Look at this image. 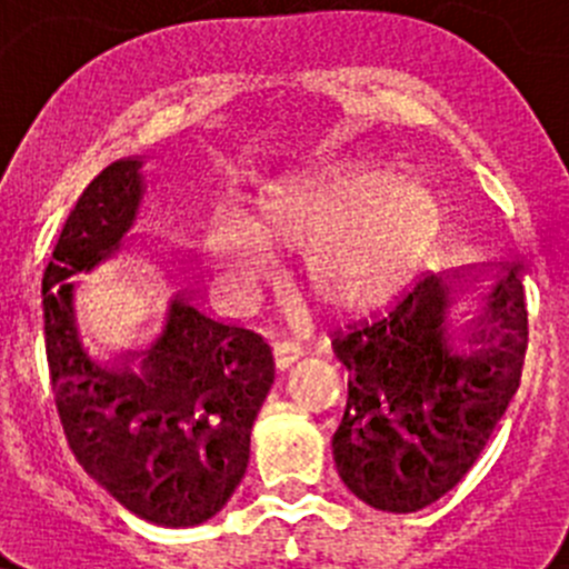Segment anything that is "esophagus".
Segmentation results:
<instances>
[{"label": "esophagus", "instance_id": "34e87169", "mask_svg": "<svg viewBox=\"0 0 569 569\" xmlns=\"http://www.w3.org/2000/svg\"><path fill=\"white\" fill-rule=\"evenodd\" d=\"M272 355H274V366H278V369H289V366H295L297 360L302 358V347L295 341H278L272 347Z\"/></svg>", "mask_w": 569, "mask_h": 569}]
</instances>
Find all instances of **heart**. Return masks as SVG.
<instances>
[{
  "mask_svg": "<svg viewBox=\"0 0 569 569\" xmlns=\"http://www.w3.org/2000/svg\"><path fill=\"white\" fill-rule=\"evenodd\" d=\"M443 228V206L423 183L393 168L336 164L263 187L248 220L206 228L203 252L233 313L250 311L280 252L297 256L302 286L332 317L363 319L421 278Z\"/></svg>",
  "mask_w": 569,
  "mask_h": 569,
  "instance_id": "1",
  "label": "heart"
}]
</instances>
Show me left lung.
<instances>
[{"label":"left lung","mask_w":569,"mask_h":569,"mask_svg":"<svg viewBox=\"0 0 569 569\" xmlns=\"http://www.w3.org/2000/svg\"><path fill=\"white\" fill-rule=\"evenodd\" d=\"M449 286L423 278L382 313L332 332L349 371L332 460L343 485L382 512H418L460 485L520 388L529 313L515 269L473 321L476 352L449 343Z\"/></svg>","instance_id":"8db88e82"}]
</instances>
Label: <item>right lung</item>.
I'll return each instance as SVG.
<instances>
[{
    "label": "right lung",
    "mask_w": 569,
    "mask_h": 569,
    "mask_svg": "<svg viewBox=\"0 0 569 569\" xmlns=\"http://www.w3.org/2000/svg\"><path fill=\"white\" fill-rule=\"evenodd\" d=\"M137 170L140 162L101 170L62 228L43 274L46 358L79 465L137 518L181 529L220 512L242 481L274 360L263 336L209 319L183 295L142 352L99 360L84 347L73 283L118 250L134 222Z\"/></svg>",
    "instance_id": "add662e5"
}]
</instances>
